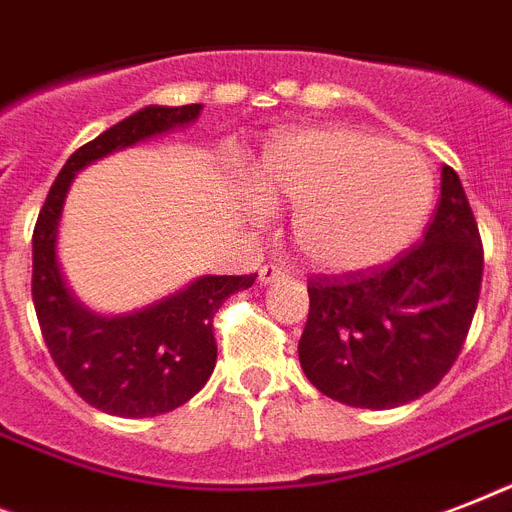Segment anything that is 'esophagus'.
Listing matches in <instances>:
<instances>
[{
  "mask_svg": "<svg viewBox=\"0 0 512 512\" xmlns=\"http://www.w3.org/2000/svg\"><path fill=\"white\" fill-rule=\"evenodd\" d=\"M284 279V271H281L279 265H263L260 271H257V281L260 284H276V281Z\"/></svg>",
  "mask_w": 512,
  "mask_h": 512,
  "instance_id": "esophagus-1",
  "label": "esophagus"
}]
</instances>
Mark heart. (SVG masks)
Masks as SVG:
<instances>
[{
    "instance_id": "b5f03b06",
    "label": "heart",
    "mask_w": 512,
    "mask_h": 512,
    "mask_svg": "<svg viewBox=\"0 0 512 512\" xmlns=\"http://www.w3.org/2000/svg\"><path fill=\"white\" fill-rule=\"evenodd\" d=\"M265 207H292V244L313 271L361 273L396 260L428 223L436 175L417 148L350 127L276 135L252 167Z\"/></svg>"
}]
</instances>
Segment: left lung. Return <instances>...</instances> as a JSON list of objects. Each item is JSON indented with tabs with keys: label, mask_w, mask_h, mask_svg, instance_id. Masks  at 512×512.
<instances>
[{
	"label": "left lung",
	"mask_w": 512,
	"mask_h": 512,
	"mask_svg": "<svg viewBox=\"0 0 512 512\" xmlns=\"http://www.w3.org/2000/svg\"><path fill=\"white\" fill-rule=\"evenodd\" d=\"M481 276L476 217L457 172L444 167L422 244L388 268L308 281L311 313L297 345L305 377L358 409H393L425 396L460 356Z\"/></svg>",
	"instance_id": "1"
}]
</instances>
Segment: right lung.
<instances>
[{
    "instance_id": "right-lung-1",
    "label": "right lung",
    "mask_w": 512,
    "mask_h": 512,
    "mask_svg": "<svg viewBox=\"0 0 512 512\" xmlns=\"http://www.w3.org/2000/svg\"><path fill=\"white\" fill-rule=\"evenodd\" d=\"M201 103L146 106L68 156L34 228V308L52 361L90 406L116 417H156L193 398L215 369L212 319L255 276H199L130 313H95L68 287L58 260L60 217L76 172L103 156L193 124Z\"/></svg>"
}]
</instances>
